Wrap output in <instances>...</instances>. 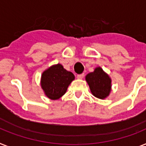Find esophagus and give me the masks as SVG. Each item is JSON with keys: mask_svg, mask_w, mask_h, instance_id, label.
Here are the masks:
<instances>
[{"mask_svg": "<svg viewBox=\"0 0 146 146\" xmlns=\"http://www.w3.org/2000/svg\"><path fill=\"white\" fill-rule=\"evenodd\" d=\"M83 77H84V73H82V74H78V75H77V78H78L79 79H83Z\"/></svg>", "mask_w": 146, "mask_h": 146, "instance_id": "esophagus-1", "label": "esophagus"}]
</instances>
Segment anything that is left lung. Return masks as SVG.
I'll return each mask as SVG.
<instances>
[{
	"label": "left lung",
	"mask_w": 146,
	"mask_h": 146,
	"mask_svg": "<svg viewBox=\"0 0 146 146\" xmlns=\"http://www.w3.org/2000/svg\"><path fill=\"white\" fill-rule=\"evenodd\" d=\"M85 80L92 94L97 98L104 100L110 95L112 90V79L100 67H96L93 72L88 73Z\"/></svg>",
	"instance_id": "obj_1"
}]
</instances>
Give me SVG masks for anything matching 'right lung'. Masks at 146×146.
Masks as SVG:
<instances>
[{
	"instance_id": "add662e5",
	"label": "right lung",
	"mask_w": 146,
	"mask_h": 146,
	"mask_svg": "<svg viewBox=\"0 0 146 146\" xmlns=\"http://www.w3.org/2000/svg\"><path fill=\"white\" fill-rule=\"evenodd\" d=\"M75 76L67 71L61 64L52 65L42 72L40 85L45 95L50 100H58L67 92Z\"/></svg>"
}]
</instances>
